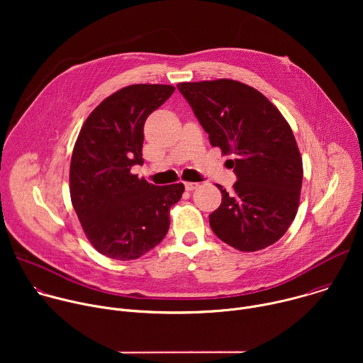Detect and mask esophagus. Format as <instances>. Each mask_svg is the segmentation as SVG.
I'll return each mask as SVG.
<instances>
[{"mask_svg": "<svg viewBox=\"0 0 363 363\" xmlns=\"http://www.w3.org/2000/svg\"><path fill=\"white\" fill-rule=\"evenodd\" d=\"M198 186H199L198 182H185V189H186V191H194V189H196Z\"/></svg>", "mask_w": 363, "mask_h": 363, "instance_id": "obj_1", "label": "esophagus"}]
</instances>
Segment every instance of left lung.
Here are the masks:
<instances>
[{
    "label": "left lung",
    "mask_w": 363,
    "mask_h": 363,
    "mask_svg": "<svg viewBox=\"0 0 363 363\" xmlns=\"http://www.w3.org/2000/svg\"><path fill=\"white\" fill-rule=\"evenodd\" d=\"M210 143L234 168L237 182L210 214L214 234L240 251L263 250L280 240L300 201L303 164L290 125L258 90L230 79L179 83Z\"/></svg>",
    "instance_id": "left-lung-1"
}]
</instances>
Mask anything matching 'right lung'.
Wrapping results in <instances>:
<instances>
[{
	"instance_id": "1",
	"label": "right lung",
	"mask_w": 363,
	"mask_h": 363,
	"mask_svg": "<svg viewBox=\"0 0 363 363\" xmlns=\"http://www.w3.org/2000/svg\"><path fill=\"white\" fill-rule=\"evenodd\" d=\"M169 84H132L89 115L70 162V196L90 244L113 260H135L169 230L184 184L158 186L130 172L142 165L146 118L171 97Z\"/></svg>"
}]
</instances>
